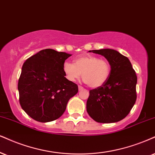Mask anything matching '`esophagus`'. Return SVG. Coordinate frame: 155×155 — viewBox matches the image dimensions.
Returning <instances> with one entry per match:
<instances>
[{"label":"esophagus","instance_id":"esophagus-1","mask_svg":"<svg viewBox=\"0 0 155 155\" xmlns=\"http://www.w3.org/2000/svg\"><path fill=\"white\" fill-rule=\"evenodd\" d=\"M78 90H79V91H82V90H83V87H82V86H78Z\"/></svg>","mask_w":155,"mask_h":155}]
</instances>
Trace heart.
<instances>
[{
  "mask_svg": "<svg viewBox=\"0 0 155 155\" xmlns=\"http://www.w3.org/2000/svg\"><path fill=\"white\" fill-rule=\"evenodd\" d=\"M63 72L69 81L74 82L83 77V81L92 88L104 85L110 74V66L106 60L93 55L85 54L78 57L74 64L65 62Z\"/></svg>",
  "mask_w": 155,
  "mask_h": 155,
  "instance_id": "1",
  "label": "heart"
}]
</instances>
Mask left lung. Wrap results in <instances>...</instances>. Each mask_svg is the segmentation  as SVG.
<instances>
[{
  "mask_svg": "<svg viewBox=\"0 0 155 155\" xmlns=\"http://www.w3.org/2000/svg\"><path fill=\"white\" fill-rule=\"evenodd\" d=\"M104 56L110 66L109 78L104 85L90 91L87 114L98 123H115L124 119L137 100V77L130 61L111 49L92 50Z\"/></svg>",
  "mask_w": 155,
  "mask_h": 155,
  "instance_id": "1",
  "label": "left lung"
}]
</instances>
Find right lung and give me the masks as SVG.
I'll return each mask as SVG.
<instances>
[{
    "mask_svg": "<svg viewBox=\"0 0 155 155\" xmlns=\"http://www.w3.org/2000/svg\"><path fill=\"white\" fill-rule=\"evenodd\" d=\"M71 55L46 49L25 61L18 83L19 102L33 119L42 123L57 119L78 93V85L63 72V64Z\"/></svg>",
    "mask_w": 155,
    "mask_h": 155,
    "instance_id": "right-lung-1",
    "label": "right lung"
}]
</instances>
